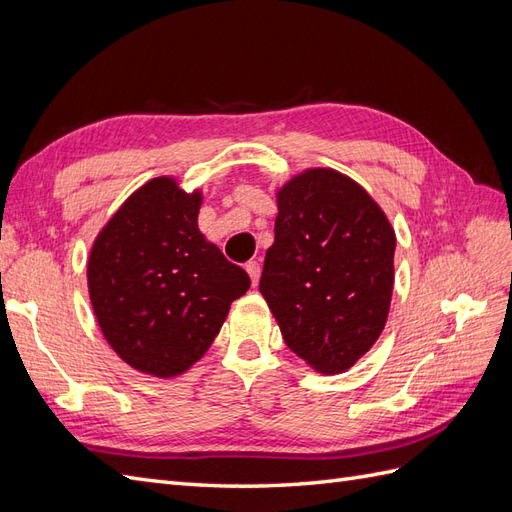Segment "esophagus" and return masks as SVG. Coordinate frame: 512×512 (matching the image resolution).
Returning a JSON list of instances; mask_svg holds the SVG:
<instances>
[{"instance_id": "obj_1", "label": "esophagus", "mask_w": 512, "mask_h": 512, "mask_svg": "<svg viewBox=\"0 0 512 512\" xmlns=\"http://www.w3.org/2000/svg\"><path fill=\"white\" fill-rule=\"evenodd\" d=\"M245 271L250 273V277H252V284L256 286V284H258V280H260V262H258V260L245 262Z\"/></svg>"}]
</instances>
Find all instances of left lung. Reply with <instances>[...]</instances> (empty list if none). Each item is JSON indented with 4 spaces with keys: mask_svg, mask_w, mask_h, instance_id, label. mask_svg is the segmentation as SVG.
<instances>
[{
    "mask_svg": "<svg viewBox=\"0 0 512 512\" xmlns=\"http://www.w3.org/2000/svg\"><path fill=\"white\" fill-rule=\"evenodd\" d=\"M395 230L359 183L309 168L277 192L260 292L286 346L322 374L376 344L393 294Z\"/></svg>",
    "mask_w": 512,
    "mask_h": 512,
    "instance_id": "1",
    "label": "left lung"
}]
</instances>
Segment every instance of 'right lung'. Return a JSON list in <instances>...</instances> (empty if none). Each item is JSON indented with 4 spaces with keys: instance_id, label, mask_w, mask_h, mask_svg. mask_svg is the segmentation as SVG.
Here are the masks:
<instances>
[{
    "instance_id": "right-lung-1",
    "label": "right lung",
    "mask_w": 512,
    "mask_h": 512,
    "mask_svg": "<svg viewBox=\"0 0 512 512\" xmlns=\"http://www.w3.org/2000/svg\"><path fill=\"white\" fill-rule=\"evenodd\" d=\"M200 192L158 177L100 230L87 262L89 299L111 348L156 378L190 369L213 344L230 303L250 288L198 230Z\"/></svg>"
}]
</instances>
